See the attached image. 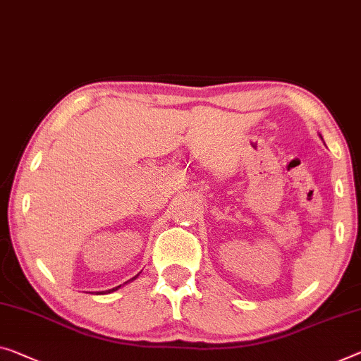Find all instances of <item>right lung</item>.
<instances>
[{"instance_id":"1","label":"right lung","mask_w":361,"mask_h":361,"mask_svg":"<svg viewBox=\"0 0 361 361\" xmlns=\"http://www.w3.org/2000/svg\"><path fill=\"white\" fill-rule=\"evenodd\" d=\"M137 276H138V274H137ZM137 276H135V277H137ZM135 277H132V279H130V281H134V279H135ZM130 281H127V282H130ZM127 282H126V284H127ZM119 287H121V286H118V287H114V289H109V290H103V292H98V293H111V292L118 290V289H119Z\"/></svg>"}]
</instances>
